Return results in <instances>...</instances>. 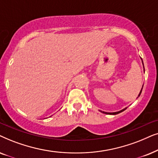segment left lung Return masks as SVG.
<instances>
[{
    "label": "left lung",
    "instance_id": "obj_1",
    "mask_svg": "<svg viewBox=\"0 0 158 158\" xmlns=\"http://www.w3.org/2000/svg\"><path fill=\"white\" fill-rule=\"evenodd\" d=\"M141 59H142V58H141ZM142 64H143V61H142ZM143 66H144V65H143ZM142 88H143V86H142ZM142 89H141V91H140V92H139V94L138 97H139V96H140V94H141V93H142ZM127 108H125L124 109H123V110H120V111H118V112H114V113H107V112H102V111H101V112H102V113H106V114L116 115V114H118V113H120L123 112V110H125L126 109H127Z\"/></svg>",
    "mask_w": 158,
    "mask_h": 158
}]
</instances>
